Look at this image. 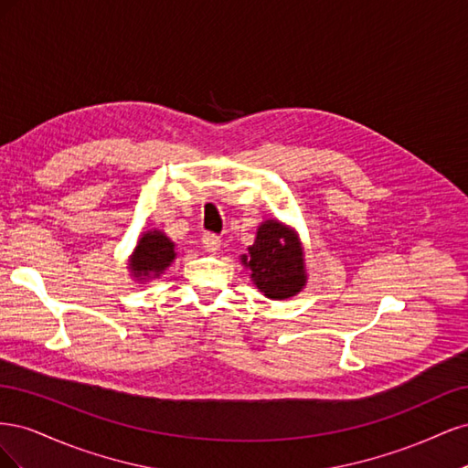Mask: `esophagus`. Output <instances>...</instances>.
<instances>
[{"label":"esophagus","instance_id":"1","mask_svg":"<svg viewBox=\"0 0 468 468\" xmlns=\"http://www.w3.org/2000/svg\"><path fill=\"white\" fill-rule=\"evenodd\" d=\"M203 248L207 250V251H217L218 248H220V236H217V234H205L203 236Z\"/></svg>","mask_w":468,"mask_h":468}]
</instances>
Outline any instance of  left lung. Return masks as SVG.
I'll return each instance as SVG.
<instances>
[{"mask_svg": "<svg viewBox=\"0 0 468 468\" xmlns=\"http://www.w3.org/2000/svg\"><path fill=\"white\" fill-rule=\"evenodd\" d=\"M242 261L267 299H289L306 282L301 246L294 234L277 220L260 226L256 242L248 248Z\"/></svg>", "mask_w": 468, "mask_h": 468, "instance_id": "8db88e82", "label": "left lung"}]
</instances>
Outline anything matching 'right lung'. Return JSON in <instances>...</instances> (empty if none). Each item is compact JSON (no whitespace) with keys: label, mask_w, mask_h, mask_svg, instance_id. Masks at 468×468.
<instances>
[{"label":"right lung","mask_w":468,"mask_h":468,"mask_svg":"<svg viewBox=\"0 0 468 468\" xmlns=\"http://www.w3.org/2000/svg\"><path fill=\"white\" fill-rule=\"evenodd\" d=\"M174 242L162 232H146L138 239V246L131 258V269L134 277L160 275L174 261Z\"/></svg>","instance_id":"1"}]
</instances>
